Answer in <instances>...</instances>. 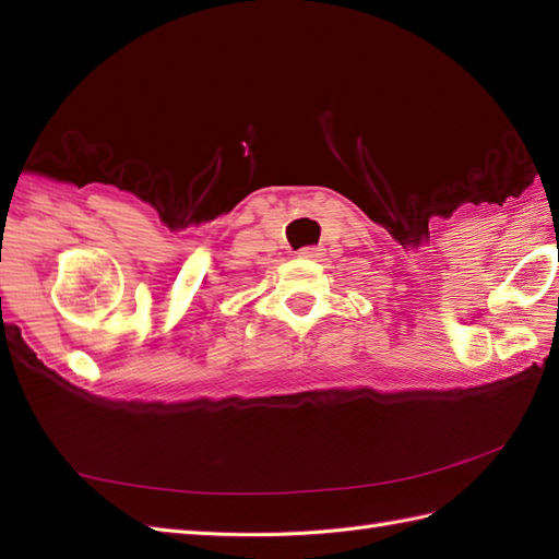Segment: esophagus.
Listing matches in <instances>:
<instances>
[{
    "instance_id": "34e87169",
    "label": "esophagus",
    "mask_w": 559,
    "mask_h": 559,
    "mask_svg": "<svg viewBox=\"0 0 559 559\" xmlns=\"http://www.w3.org/2000/svg\"><path fill=\"white\" fill-rule=\"evenodd\" d=\"M297 254L307 257V259H317V257H321L323 252H321V248H317V245H307V248H302Z\"/></svg>"
}]
</instances>
